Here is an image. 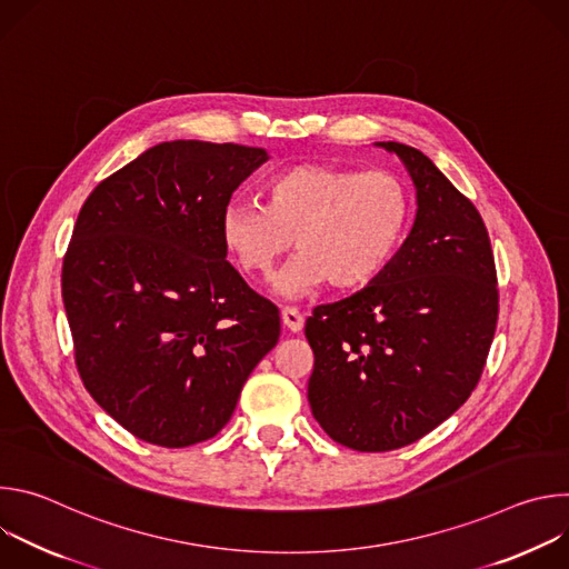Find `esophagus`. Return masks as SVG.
I'll use <instances>...</instances> for the list:
<instances>
[{
	"label": "esophagus",
	"instance_id": "esophagus-1",
	"mask_svg": "<svg viewBox=\"0 0 569 569\" xmlns=\"http://www.w3.org/2000/svg\"><path fill=\"white\" fill-rule=\"evenodd\" d=\"M281 321H283V327L288 329V331H292V333H299L301 329H303V315L297 310V308H283L281 310Z\"/></svg>",
	"mask_w": 569,
	"mask_h": 569
}]
</instances>
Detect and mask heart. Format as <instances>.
I'll list each match as a JSON object with an SVG mask.
<instances>
[{
    "label": "heart",
    "mask_w": 569,
    "mask_h": 569,
    "mask_svg": "<svg viewBox=\"0 0 569 569\" xmlns=\"http://www.w3.org/2000/svg\"><path fill=\"white\" fill-rule=\"evenodd\" d=\"M263 204L231 202L220 213V238L238 270L270 281L277 263L299 254L274 290L297 299L327 283L353 290L373 281L400 250L412 218L410 189L391 171L295 164L270 176Z\"/></svg>",
    "instance_id": "heart-1"
}]
</instances>
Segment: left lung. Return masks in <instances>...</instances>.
I'll return each mask as SVG.
<instances>
[{"instance_id": "1", "label": "left lung", "mask_w": 569, "mask_h": 569, "mask_svg": "<svg viewBox=\"0 0 569 569\" xmlns=\"http://www.w3.org/2000/svg\"><path fill=\"white\" fill-rule=\"evenodd\" d=\"M376 146L412 178L415 224L369 286L317 306L306 321L312 417L360 452L410 446L452 417L483 371L498 323L491 240L472 202L421 150Z\"/></svg>"}]
</instances>
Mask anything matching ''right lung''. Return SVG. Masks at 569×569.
Segmentation results:
<instances>
[{
	"label": "right lung",
	"mask_w": 569,
	"mask_h": 569,
	"mask_svg": "<svg viewBox=\"0 0 569 569\" xmlns=\"http://www.w3.org/2000/svg\"><path fill=\"white\" fill-rule=\"evenodd\" d=\"M266 148L176 139L103 180L62 261L76 367L137 439L216 437L279 342V310L227 263L220 213Z\"/></svg>",
	"instance_id": "right-lung-1"
}]
</instances>
